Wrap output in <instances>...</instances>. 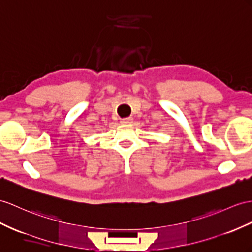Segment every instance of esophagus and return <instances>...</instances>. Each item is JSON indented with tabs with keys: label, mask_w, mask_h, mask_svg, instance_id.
<instances>
[{
	"label": "esophagus",
	"mask_w": 252,
	"mask_h": 252,
	"mask_svg": "<svg viewBox=\"0 0 252 252\" xmlns=\"http://www.w3.org/2000/svg\"><path fill=\"white\" fill-rule=\"evenodd\" d=\"M132 121H133V118H132V117H126V118H122V119L120 120V122H121V124H126V125H127V124H132Z\"/></svg>",
	"instance_id": "34e87169"
}]
</instances>
